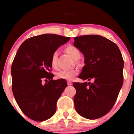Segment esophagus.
Returning a JSON list of instances; mask_svg holds the SVG:
<instances>
[{
    "label": "esophagus",
    "instance_id": "obj_1",
    "mask_svg": "<svg viewBox=\"0 0 134 134\" xmlns=\"http://www.w3.org/2000/svg\"><path fill=\"white\" fill-rule=\"evenodd\" d=\"M72 82H71V81H67V85H69V86H71V85H72Z\"/></svg>",
    "mask_w": 134,
    "mask_h": 134
}]
</instances>
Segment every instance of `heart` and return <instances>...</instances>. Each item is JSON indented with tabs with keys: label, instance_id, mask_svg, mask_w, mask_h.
I'll return each mask as SVG.
<instances>
[{
	"label": "heart",
	"instance_id": "b5f03b06",
	"mask_svg": "<svg viewBox=\"0 0 134 134\" xmlns=\"http://www.w3.org/2000/svg\"><path fill=\"white\" fill-rule=\"evenodd\" d=\"M64 51L68 55L75 60L76 63L78 65H80L81 63L78 59L81 57V52L78 48L72 45H68L64 48ZM58 53L55 51L53 53L51 58V66L54 69L58 68ZM78 71L77 70H62L58 72L56 74V77L58 79H65V80H71L75 76L78 74Z\"/></svg>",
	"mask_w": 134,
	"mask_h": 134
}]
</instances>
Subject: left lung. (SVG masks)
<instances>
[{
	"instance_id": "8db88e82",
	"label": "left lung",
	"mask_w": 134,
	"mask_h": 134,
	"mask_svg": "<svg viewBox=\"0 0 134 134\" xmlns=\"http://www.w3.org/2000/svg\"><path fill=\"white\" fill-rule=\"evenodd\" d=\"M74 45L83 54L85 65L78 78L94 82H74L75 108L87 119H97L109 112L123 83L124 60L118 45L99 35L74 37Z\"/></svg>"
}]
</instances>
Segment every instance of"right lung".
Listing matches in <instances>:
<instances>
[{
	"label": "right lung",
	"mask_w": 134,
	"mask_h": 134,
	"mask_svg": "<svg viewBox=\"0 0 134 134\" xmlns=\"http://www.w3.org/2000/svg\"><path fill=\"white\" fill-rule=\"evenodd\" d=\"M70 40L54 34L34 36L17 51L11 66L12 90L22 112L32 120L42 121L55 114L56 102L67 84L65 79H52L51 58ZM43 79L49 81L42 85Z\"/></svg>",
	"instance_id": "add662e5"
}]
</instances>
